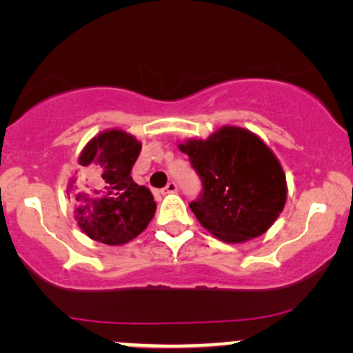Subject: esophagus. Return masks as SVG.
<instances>
[{
	"label": "esophagus",
	"instance_id": "34e87169",
	"mask_svg": "<svg viewBox=\"0 0 353 353\" xmlns=\"http://www.w3.org/2000/svg\"><path fill=\"white\" fill-rule=\"evenodd\" d=\"M176 190H178V186H176V183L175 181H170V183L165 186L163 190H161V193L163 194H167V193H176Z\"/></svg>",
	"mask_w": 353,
	"mask_h": 353
}]
</instances>
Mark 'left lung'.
I'll list each match as a JSON object with an SVG mask.
<instances>
[{
	"label": "left lung",
	"mask_w": 353,
	"mask_h": 353,
	"mask_svg": "<svg viewBox=\"0 0 353 353\" xmlns=\"http://www.w3.org/2000/svg\"><path fill=\"white\" fill-rule=\"evenodd\" d=\"M203 183L190 208L205 230L225 243L264 234L284 210V170L258 135L225 125L206 140L178 145Z\"/></svg>",
	"instance_id": "obj_1"
}]
</instances>
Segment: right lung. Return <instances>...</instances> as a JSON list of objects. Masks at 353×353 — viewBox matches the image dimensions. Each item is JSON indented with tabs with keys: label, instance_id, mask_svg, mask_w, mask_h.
Returning a JSON list of instances; mask_svg holds the SVG:
<instances>
[{
	"label": "right lung",
	"instance_id": "1",
	"mask_svg": "<svg viewBox=\"0 0 353 353\" xmlns=\"http://www.w3.org/2000/svg\"><path fill=\"white\" fill-rule=\"evenodd\" d=\"M140 150L142 143L134 135L114 128L94 137L79 157L87 183L77 186V178H72L69 190L77 201V225L94 241L120 246L152 221L157 210L153 194L130 176Z\"/></svg>",
	"mask_w": 353,
	"mask_h": 353
}]
</instances>
